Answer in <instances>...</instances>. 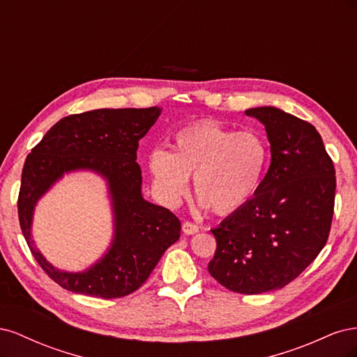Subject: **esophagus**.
Here are the masks:
<instances>
[{
	"mask_svg": "<svg viewBox=\"0 0 357 357\" xmlns=\"http://www.w3.org/2000/svg\"><path fill=\"white\" fill-rule=\"evenodd\" d=\"M181 229H183V232H185L186 235H193V234H197L199 231L198 226L195 223H192V222H185V223H183Z\"/></svg>",
	"mask_w": 357,
	"mask_h": 357,
	"instance_id": "esophagus-1",
	"label": "esophagus"
}]
</instances>
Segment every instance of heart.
I'll list each match as a JSON object with an SVG mask.
<instances>
[{
	"label": "heart",
	"mask_w": 357,
	"mask_h": 357,
	"mask_svg": "<svg viewBox=\"0 0 357 357\" xmlns=\"http://www.w3.org/2000/svg\"><path fill=\"white\" fill-rule=\"evenodd\" d=\"M268 160L264 139L255 132H236L211 121L181 128L171 152L156 149L147 167L153 186L167 204L174 205L193 176L198 199L215 213H231L253 198Z\"/></svg>",
	"instance_id": "b5f03b06"
}]
</instances>
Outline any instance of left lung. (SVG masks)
<instances>
[{
    "instance_id": "obj_1",
    "label": "left lung",
    "mask_w": 357,
    "mask_h": 357,
    "mask_svg": "<svg viewBox=\"0 0 357 357\" xmlns=\"http://www.w3.org/2000/svg\"><path fill=\"white\" fill-rule=\"evenodd\" d=\"M245 114L265 125L271 165L255 197L211 229L208 273L236 294L257 295L294 282L325 247L337 178L311 123L275 107Z\"/></svg>"
}]
</instances>
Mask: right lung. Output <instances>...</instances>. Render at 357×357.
<instances>
[{"mask_svg":"<svg viewBox=\"0 0 357 357\" xmlns=\"http://www.w3.org/2000/svg\"><path fill=\"white\" fill-rule=\"evenodd\" d=\"M158 107L101 109L71 114L53 125L31 150L22 169L17 213L32 256L53 282L74 294L104 299L132 294L149 278L167 248L180 238L181 223L168 208L142 195L138 142L155 125ZM91 169L109 183L115 215L112 247L83 273L52 267L30 238L36 201L66 172Z\"/></svg>","mask_w":357,"mask_h":357,"instance_id":"add662e5","label":"right lung"}]
</instances>
